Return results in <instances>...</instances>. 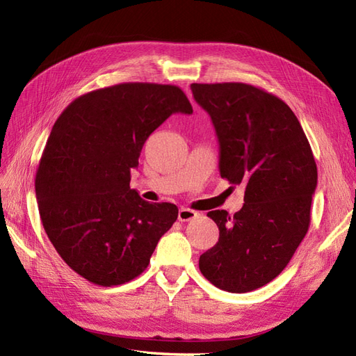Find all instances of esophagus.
<instances>
[{"mask_svg": "<svg viewBox=\"0 0 356 356\" xmlns=\"http://www.w3.org/2000/svg\"><path fill=\"white\" fill-rule=\"evenodd\" d=\"M195 218H198V211H195V210L185 209V207H181L179 210V220L180 222H188V220H192Z\"/></svg>", "mask_w": 356, "mask_h": 356, "instance_id": "34e87169", "label": "esophagus"}]
</instances>
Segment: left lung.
Here are the masks:
<instances>
[{"label": "left lung", "instance_id": "obj_1", "mask_svg": "<svg viewBox=\"0 0 356 356\" xmlns=\"http://www.w3.org/2000/svg\"><path fill=\"white\" fill-rule=\"evenodd\" d=\"M191 89L216 129L220 177L245 186L234 216L207 213L219 241L200 257V270L219 289L250 292L279 276L307 234L316 162L297 116L276 95L236 82Z\"/></svg>", "mask_w": 356, "mask_h": 356}]
</instances>
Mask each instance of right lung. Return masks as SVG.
<instances>
[{"mask_svg": "<svg viewBox=\"0 0 356 356\" xmlns=\"http://www.w3.org/2000/svg\"><path fill=\"white\" fill-rule=\"evenodd\" d=\"M172 113H192L179 86L120 83L76 98L47 138L40 218L67 266L95 285L136 279L177 219L175 204H150L129 188L145 141Z\"/></svg>", "mask_w": 356, "mask_h": 356, "instance_id": "right-lung-1", "label": "right lung"}]
</instances>
